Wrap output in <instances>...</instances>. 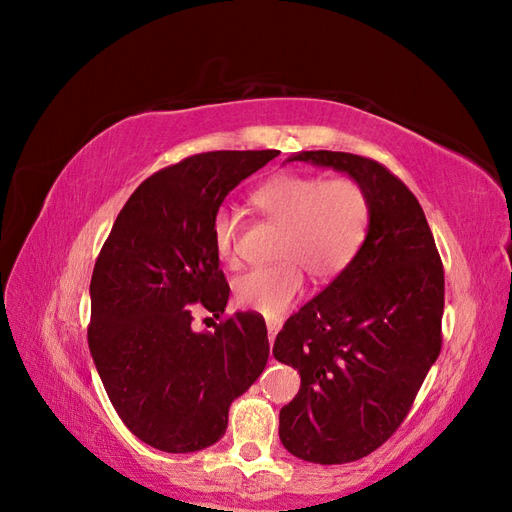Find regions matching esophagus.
<instances>
[{"mask_svg": "<svg viewBox=\"0 0 512 512\" xmlns=\"http://www.w3.org/2000/svg\"><path fill=\"white\" fill-rule=\"evenodd\" d=\"M282 329V324L277 322V320H267V331H269V344H273L275 342V335H277V331Z\"/></svg>", "mask_w": 512, "mask_h": 512, "instance_id": "obj_1", "label": "esophagus"}]
</instances>
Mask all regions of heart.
Here are the masks:
<instances>
[{"label": "heart", "instance_id": "heart-1", "mask_svg": "<svg viewBox=\"0 0 512 512\" xmlns=\"http://www.w3.org/2000/svg\"><path fill=\"white\" fill-rule=\"evenodd\" d=\"M267 222L280 226L277 265L239 275L232 286L235 301L262 316H280L301 297L305 273L314 282H331L359 254L371 220V203L363 185L350 177L282 173L260 183L250 196ZM241 218L220 207L211 220L215 254L226 265L239 260Z\"/></svg>", "mask_w": 512, "mask_h": 512}]
</instances>
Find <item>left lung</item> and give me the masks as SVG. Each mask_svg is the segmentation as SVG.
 Listing matches in <instances>:
<instances>
[{
    "label": "left lung",
    "instance_id": "8db88e82",
    "mask_svg": "<svg viewBox=\"0 0 512 512\" xmlns=\"http://www.w3.org/2000/svg\"><path fill=\"white\" fill-rule=\"evenodd\" d=\"M359 181L371 203L352 265L277 333L273 356L301 374L280 410V440L333 466L374 453L408 416L442 348L444 269L416 196L380 162L344 151H301Z\"/></svg>",
    "mask_w": 512,
    "mask_h": 512
}]
</instances>
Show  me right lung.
<instances>
[{
    "label": "right lung",
    "mask_w": 512,
    "mask_h": 512,
    "mask_svg": "<svg viewBox=\"0 0 512 512\" xmlns=\"http://www.w3.org/2000/svg\"><path fill=\"white\" fill-rule=\"evenodd\" d=\"M280 151H209L145 179L119 211L91 275L89 350L119 418L164 453L218 442L228 408L269 359L267 324L237 312L192 329V305L222 318L228 282L211 220L230 190Z\"/></svg>",
    "instance_id": "obj_1"
}]
</instances>
